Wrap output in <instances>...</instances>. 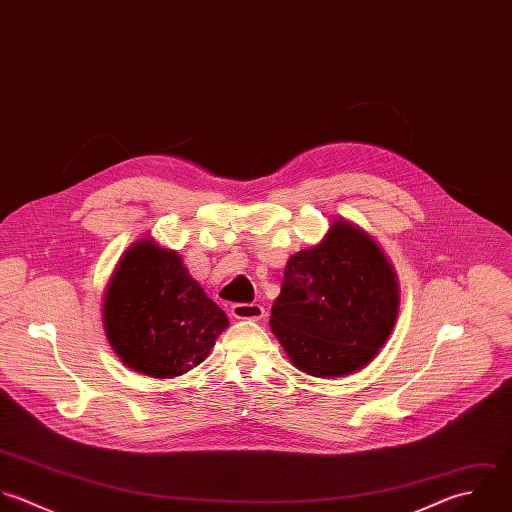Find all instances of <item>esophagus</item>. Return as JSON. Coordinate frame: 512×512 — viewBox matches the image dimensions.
Here are the masks:
<instances>
[{"mask_svg":"<svg viewBox=\"0 0 512 512\" xmlns=\"http://www.w3.org/2000/svg\"><path fill=\"white\" fill-rule=\"evenodd\" d=\"M231 315L235 319H247V321H259L265 315V309L259 303H235L231 307Z\"/></svg>","mask_w":512,"mask_h":512,"instance_id":"obj_1","label":"esophagus"}]
</instances>
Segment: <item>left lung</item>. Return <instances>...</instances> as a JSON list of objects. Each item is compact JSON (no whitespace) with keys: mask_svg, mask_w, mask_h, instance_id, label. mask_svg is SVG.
<instances>
[{"mask_svg":"<svg viewBox=\"0 0 512 512\" xmlns=\"http://www.w3.org/2000/svg\"><path fill=\"white\" fill-rule=\"evenodd\" d=\"M397 311L399 285L383 251L361 229L335 221L319 245L287 261L271 329L297 369L341 377L377 355Z\"/></svg>","mask_w":512,"mask_h":512,"instance_id":"8db88e82","label":"left lung"}]
</instances>
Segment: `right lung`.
I'll use <instances>...</instances> for the list:
<instances>
[{
    "mask_svg": "<svg viewBox=\"0 0 512 512\" xmlns=\"http://www.w3.org/2000/svg\"><path fill=\"white\" fill-rule=\"evenodd\" d=\"M103 325L129 369L171 379L197 367L229 321L175 251L143 239L129 247L109 281Z\"/></svg>",
    "mask_w": 512,
    "mask_h": 512,
    "instance_id": "obj_1",
    "label": "right lung"
}]
</instances>
